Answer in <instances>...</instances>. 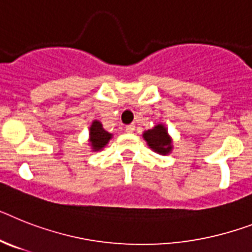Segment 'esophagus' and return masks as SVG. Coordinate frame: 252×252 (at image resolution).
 <instances>
[{"instance_id": "obj_1", "label": "esophagus", "mask_w": 252, "mask_h": 252, "mask_svg": "<svg viewBox=\"0 0 252 252\" xmlns=\"http://www.w3.org/2000/svg\"><path fill=\"white\" fill-rule=\"evenodd\" d=\"M126 131H127V132H134V131H135V125L134 124L127 125V126H126Z\"/></svg>"}]
</instances>
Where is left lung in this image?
I'll return each instance as SVG.
<instances>
[{
    "mask_svg": "<svg viewBox=\"0 0 252 252\" xmlns=\"http://www.w3.org/2000/svg\"><path fill=\"white\" fill-rule=\"evenodd\" d=\"M144 139L155 152L166 155L171 151V139L168 138L167 131L162 125H157L155 128L145 131Z\"/></svg>",
    "mask_w": 252,
    "mask_h": 252,
    "instance_id": "obj_1",
    "label": "left lung"
}]
</instances>
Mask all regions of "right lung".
Segmentation results:
<instances>
[{
    "instance_id": "obj_1",
    "label": "right lung",
    "mask_w": 252,
    "mask_h": 252,
    "mask_svg": "<svg viewBox=\"0 0 252 252\" xmlns=\"http://www.w3.org/2000/svg\"><path fill=\"white\" fill-rule=\"evenodd\" d=\"M112 135L109 132L104 130L103 126L99 121H94L93 125H91L90 127V141L91 145H93V148L95 151H99L104 147V145L107 144L108 140L111 139Z\"/></svg>"
}]
</instances>
